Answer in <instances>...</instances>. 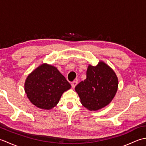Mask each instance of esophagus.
I'll use <instances>...</instances> for the list:
<instances>
[{
	"mask_svg": "<svg viewBox=\"0 0 146 146\" xmlns=\"http://www.w3.org/2000/svg\"><path fill=\"white\" fill-rule=\"evenodd\" d=\"M77 84H78V82H77V81H73L72 82V83H71V86H72L73 88H75V87L76 86Z\"/></svg>",
	"mask_w": 146,
	"mask_h": 146,
	"instance_id": "34e87169",
	"label": "esophagus"
}]
</instances>
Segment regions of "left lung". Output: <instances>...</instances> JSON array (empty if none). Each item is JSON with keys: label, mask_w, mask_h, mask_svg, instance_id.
I'll use <instances>...</instances> for the list:
<instances>
[{"label": "left lung", "mask_w": 146, "mask_h": 146, "mask_svg": "<svg viewBox=\"0 0 146 146\" xmlns=\"http://www.w3.org/2000/svg\"><path fill=\"white\" fill-rule=\"evenodd\" d=\"M118 88V79L114 71L104 62L95 66L89 65L86 78L76 86L81 103L90 110L107 106L115 97Z\"/></svg>", "instance_id": "obj_1"}]
</instances>
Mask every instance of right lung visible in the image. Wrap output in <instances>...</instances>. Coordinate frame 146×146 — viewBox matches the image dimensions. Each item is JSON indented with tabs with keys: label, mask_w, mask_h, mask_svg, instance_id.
<instances>
[{
	"label": "right lung",
	"mask_w": 146,
	"mask_h": 146,
	"mask_svg": "<svg viewBox=\"0 0 146 146\" xmlns=\"http://www.w3.org/2000/svg\"><path fill=\"white\" fill-rule=\"evenodd\" d=\"M71 85L54 66L42 64L27 76L26 94L35 106L49 110L57 105L63 92Z\"/></svg>",
	"instance_id": "right-lung-1"
}]
</instances>
